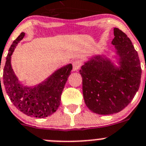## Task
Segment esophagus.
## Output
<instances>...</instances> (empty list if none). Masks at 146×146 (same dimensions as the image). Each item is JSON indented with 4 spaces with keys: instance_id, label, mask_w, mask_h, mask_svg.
<instances>
[{
    "instance_id": "esophagus-1",
    "label": "esophagus",
    "mask_w": 146,
    "mask_h": 146,
    "mask_svg": "<svg viewBox=\"0 0 146 146\" xmlns=\"http://www.w3.org/2000/svg\"><path fill=\"white\" fill-rule=\"evenodd\" d=\"M81 67V61L80 60H76L73 63V70L74 71H77Z\"/></svg>"
}]
</instances>
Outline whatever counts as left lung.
Listing matches in <instances>:
<instances>
[{
    "mask_svg": "<svg viewBox=\"0 0 146 146\" xmlns=\"http://www.w3.org/2000/svg\"><path fill=\"white\" fill-rule=\"evenodd\" d=\"M111 44L119 66L105 54L90 57L80 74L85 104L100 115L118 113L131 102L138 90L141 68L137 51L127 35L114 28Z\"/></svg>",
    "mask_w": 146,
    "mask_h": 146,
    "instance_id": "8db88e82",
    "label": "left lung"
}]
</instances>
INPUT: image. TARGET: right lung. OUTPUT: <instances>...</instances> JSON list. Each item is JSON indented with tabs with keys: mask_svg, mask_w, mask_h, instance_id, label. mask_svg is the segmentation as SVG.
<instances>
[{
	"mask_svg": "<svg viewBox=\"0 0 146 146\" xmlns=\"http://www.w3.org/2000/svg\"><path fill=\"white\" fill-rule=\"evenodd\" d=\"M24 36L22 32L10 46L3 69L4 86L10 100L20 111L29 117L44 118L54 114L59 107L61 93L73 66L71 64L63 66L35 86L24 85L11 66L12 54Z\"/></svg>",
	"mask_w": 146,
	"mask_h": 146,
	"instance_id": "right-lung-1",
	"label": "right lung"
}]
</instances>
